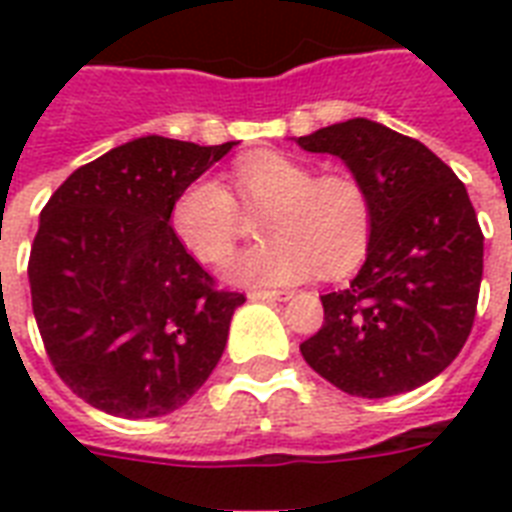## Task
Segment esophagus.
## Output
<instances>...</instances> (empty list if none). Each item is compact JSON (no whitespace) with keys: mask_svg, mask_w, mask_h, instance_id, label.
<instances>
[{"mask_svg":"<svg viewBox=\"0 0 512 512\" xmlns=\"http://www.w3.org/2000/svg\"><path fill=\"white\" fill-rule=\"evenodd\" d=\"M249 300H289L292 292L289 289H249Z\"/></svg>","mask_w":512,"mask_h":512,"instance_id":"34e87169","label":"esophagus"}]
</instances>
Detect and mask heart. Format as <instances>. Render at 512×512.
Segmentation results:
<instances>
[{
	"mask_svg": "<svg viewBox=\"0 0 512 512\" xmlns=\"http://www.w3.org/2000/svg\"><path fill=\"white\" fill-rule=\"evenodd\" d=\"M233 188L244 209H263L257 244L233 263L244 284H295L319 271L337 279L369 252L372 193L356 175H316L279 151H255L233 164ZM170 228L201 263H225L241 233V215L220 180L199 177L177 193Z\"/></svg>",
	"mask_w": 512,
	"mask_h": 512,
	"instance_id": "b5f03b06",
	"label": "heart"
}]
</instances>
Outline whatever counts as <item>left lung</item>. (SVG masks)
Here are the masks:
<instances>
[{"mask_svg": "<svg viewBox=\"0 0 512 512\" xmlns=\"http://www.w3.org/2000/svg\"><path fill=\"white\" fill-rule=\"evenodd\" d=\"M297 143L340 156L374 201L366 263L348 287L321 295L324 324L300 353L350 396L420 388L452 364L476 321L484 233L465 183L420 140L369 119Z\"/></svg>", "mask_w": 512, "mask_h": 512, "instance_id": "8db88e82", "label": "left lung"}]
</instances>
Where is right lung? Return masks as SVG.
<instances>
[{
	"instance_id": "right-lung-1",
	"label": "right lung",
	"mask_w": 512,
	"mask_h": 512,
	"mask_svg": "<svg viewBox=\"0 0 512 512\" xmlns=\"http://www.w3.org/2000/svg\"><path fill=\"white\" fill-rule=\"evenodd\" d=\"M233 143L148 135L52 193L28 257L36 327L76 396L116 417H162L207 382L247 297L217 289L170 228L172 201Z\"/></svg>"
}]
</instances>
